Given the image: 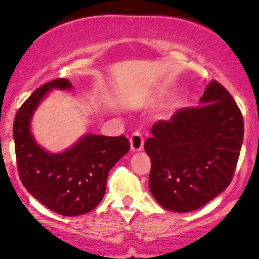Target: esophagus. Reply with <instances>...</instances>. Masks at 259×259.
Masks as SVG:
<instances>
[{
  "instance_id": "34e87169",
  "label": "esophagus",
  "mask_w": 259,
  "mask_h": 259,
  "mask_svg": "<svg viewBox=\"0 0 259 259\" xmlns=\"http://www.w3.org/2000/svg\"><path fill=\"white\" fill-rule=\"evenodd\" d=\"M130 148H132V151H142L144 149V138H143L142 133H133L130 137Z\"/></svg>"
}]
</instances>
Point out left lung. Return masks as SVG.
<instances>
[{"label":"left lung","instance_id":"1","mask_svg":"<svg viewBox=\"0 0 259 259\" xmlns=\"http://www.w3.org/2000/svg\"><path fill=\"white\" fill-rule=\"evenodd\" d=\"M150 130L153 138L144 144L151 160L149 189L164 209H199L231 184L244 122L221 83L210 81L198 108L178 110Z\"/></svg>","mask_w":259,"mask_h":259}]
</instances>
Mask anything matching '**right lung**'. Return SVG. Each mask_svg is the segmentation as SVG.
<instances>
[{
	"label": "right lung",
	"instance_id": "obj_1",
	"mask_svg": "<svg viewBox=\"0 0 259 259\" xmlns=\"http://www.w3.org/2000/svg\"><path fill=\"white\" fill-rule=\"evenodd\" d=\"M71 90L67 79H56L36 89L18 109L14 122L17 169L23 187L45 207L65 217L91 211L103 200L106 179L115 164L129 151L121 137L86 134L61 153L38 145L31 120L51 90Z\"/></svg>",
	"mask_w": 259,
	"mask_h": 259
}]
</instances>
